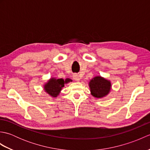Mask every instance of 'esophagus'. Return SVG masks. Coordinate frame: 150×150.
<instances>
[{"label":"esophagus","mask_w":150,"mask_h":150,"mask_svg":"<svg viewBox=\"0 0 150 150\" xmlns=\"http://www.w3.org/2000/svg\"><path fill=\"white\" fill-rule=\"evenodd\" d=\"M73 79H74L76 81H80V78H79V76L78 74H73Z\"/></svg>","instance_id":"esophagus-1"}]
</instances>
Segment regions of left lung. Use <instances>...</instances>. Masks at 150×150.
Listing matches in <instances>:
<instances>
[{
    "label": "left lung",
    "mask_w": 150,
    "mask_h": 150,
    "mask_svg": "<svg viewBox=\"0 0 150 150\" xmlns=\"http://www.w3.org/2000/svg\"><path fill=\"white\" fill-rule=\"evenodd\" d=\"M89 87L91 95L95 98H101L109 94L111 89V84L110 81L106 79L101 76H96L89 82Z\"/></svg>",
    "instance_id": "8db88e82"
}]
</instances>
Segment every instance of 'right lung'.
I'll use <instances>...</instances> for the list:
<instances>
[{"instance_id":"right-lung-1","label":"right lung","mask_w":150,"mask_h":150,"mask_svg":"<svg viewBox=\"0 0 150 150\" xmlns=\"http://www.w3.org/2000/svg\"><path fill=\"white\" fill-rule=\"evenodd\" d=\"M71 79L69 78L64 80L62 79L51 78L46 84L44 85V90L46 93L52 97H57L59 95L62 88L64 87V84L72 82Z\"/></svg>"}]
</instances>
